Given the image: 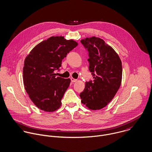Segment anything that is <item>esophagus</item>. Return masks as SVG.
<instances>
[{"label": "esophagus", "instance_id": "34e87169", "mask_svg": "<svg viewBox=\"0 0 152 152\" xmlns=\"http://www.w3.org/2000/svg\"><path fill=\"white\" fill-rule=\"evenodd\" d=\"M71 81L72 82V83H75V82H76L77 81V79H75V78H71Z\"/></svg>", "mask_w": 152, "mask_h": 152}]
</instances>
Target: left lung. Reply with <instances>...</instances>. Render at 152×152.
Listing matches in <instances>:
<instances>
[{
	"label": "left lung",
	"mask_w": 152,
	"mask_h": 152,
	"mask_svg": "<svg viewBox=\"0 0 152 152\" xmlns=\"http://www.w3.org/2000/svg\"><path fill=\"white\" fill-rule=\"evenodd\" d=\"M88 52L89 71L94 80L86 82L80 94L81 103L91 110L103 108L113 99L122 81V62L116 52L103 39L81 40Z\"/></svg>",
	"instance_id": "left-lung-1"
}]
</instances>
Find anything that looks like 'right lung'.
Returning <instances> with one entry per match:
<instances>
[{
    "instance_id": "1",
    "label": "right lung",
    "mask_w": 152,
    "mask_h": 152,
    "mask_svg": "<svg viewBox=\"0 0 152 152\" xmlns=\"http://www.w3.org/2000/svg\"><path fill=\"white\" fill-rule=\"evenodd\" d=\"M78 43L62 36L50 37L36 46L26 58L23 68L25 89L34 104L46 112L61 106L71 80L56 76L62 61Z\"/></svg>"
}]
</instances>
